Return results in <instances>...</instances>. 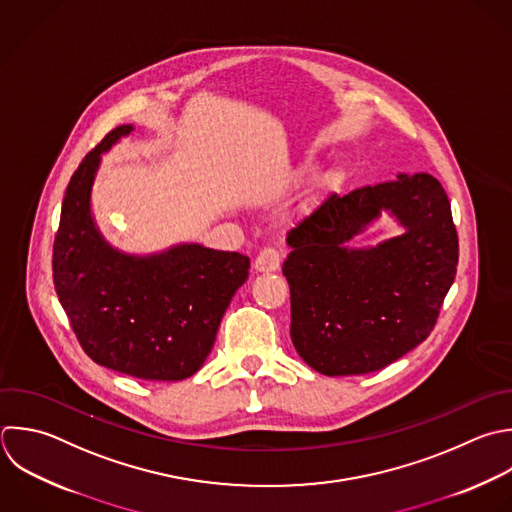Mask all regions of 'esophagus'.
<instances>
[{"label": "esophagus", "instance_id": "34e87169", "mask_svg": "<svg viewBox=\"0 0 512 512\" xmlns=\"http://www.w3.org/2000/svg\"><path fill=\"white\" fill-rule=\"evenodd\" d=\"M280 264H282V252L276 246L262 248L254 262L258 272H276L280 268Z\"/></svg>", "mask_w": 512, "mask_h": 512}]
</instances>
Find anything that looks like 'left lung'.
Here are the masks:
<instances>
[{"label":"left lung","mask_w":512,"mask_h":512,"mask_svg":"<svg viewBox=\"0 0 512 512\" xmlns=\"http://www.w3.org/2000/svg\"><path fill=\"white\" fill-rule=\"evenodd\" d=\"M390 209L406 226L368 251L343 244ZM282 272L290 286V336L326 376L388 366L432 332L458 266V234L442 184L430 174L328 194L290 232Z\"/></svg>","instance_id":"obj_1"}]
</instances>
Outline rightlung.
<instances>
[{"label":"right lung","mask_w":512,"mask_h":512,"mask_svg":"<svg viewBox=\"0 0 512 512\" xmlns=\"http://www.w3.org/2000/svg\"><path fill=\"white\" fill-rule=\"evenodd\" d=\"M132 126H118L74 172L54 240V286L84 352L144 380H184L210 354L220 320L246 282L250 258L196 244L132 258L112 250L90 214L100 156Z\"/></svg>","instance_id":"1"}]
</instances>
